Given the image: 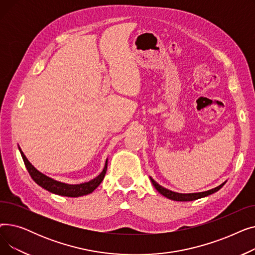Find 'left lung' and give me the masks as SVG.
Instances as JSON below:
<instances>
[{"label": "left lung", "mask_w": 255, "mask_h": 255, "mask_svg": "<svg viewBox=\"0 0 255 255\" xmlns=\"http://www.w3.org/2000/svg\"><path fill=\"white\" fill-rule=\"evenodd\" d=\"M151 182L153 183L154 187L157 189V191L159 193H161L162 195H164L165 197L169 198V199H172V200H177V202H190V200H195V199H198V198H202V197H205V196H208L210 194H213L217 192L220 188H222V186L225 184L222 183L221 185H219L218 187H216V188H213L211 190H208V191H205V192H198V193H178V192H173V191H170L166 188H164V187L160 186L158 183H156L152 178H151Z\"/></svg>", "instance_id": "1"}]
</instances>
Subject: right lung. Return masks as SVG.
I'll list each match as a JSON object with an SVG mask.
<instances>
[{
  "instance_id": "right-lung-1",
  "label": "right lung",
  "mask_w": 255,
  "mask_h": 255,
  "mask_svg": "<svg viewBox=\"0 0 255 255\" xmlns=\"http://www.w3.org/2000/svg\"><path fill=\"white\" fill-rule=\"evenodd\" d=\"M21 157L23 159L24 165L28 169L31 178L39 185L41 186L42 188H44L45 190L55 193L58 195H62V196H68V197H78V196H83V195H87L92 193L94 190H95L97 187L100 185V183L103 181L104 176L106 173V169H107V160L105 162L104 168L101 171L100 175L98 177H96L95 179H93L89 182L86 183H82V184H75V185H70V184H65V183H61L58 181L52 180L49 177H46L43 173H41L40 171H38L30 162L29 160L26 159V157L24 156V154L22 153V151L19 149Z\"/></svg>"
}]
</instances>
